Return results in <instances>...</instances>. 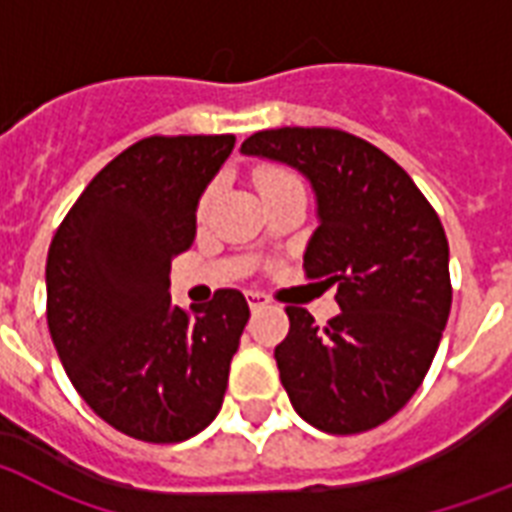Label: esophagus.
I'll return each mask as SVG.
<instances>
[{"instance_id": "34e87169", "label": "esophagus", "mask_w": 512, "mask_h": 512, "mask_svg": "<svg viewBox=\"0 0 512 512\" xmlns=\"http://www.w3.org/2000/svg\"><path fill=\"white\" fill-rule=\"evenodd\" d=\"M248 307H251L253 312H256V310H267V307H272V299H269L267 293L248 291Z\"/></svg>"}]
</instances>
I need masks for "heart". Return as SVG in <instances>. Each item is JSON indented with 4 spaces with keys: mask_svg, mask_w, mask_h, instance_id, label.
<instances>
[{
    "mask_svg": "<svg viewBox=\"0 0 512 512\" xmlns=\"http://www.w3.org/2000/svg\"><path fill=\"white\" fill-rule=\"evenodd\" d=\"M253 181L259 186L261 197H267V194H272L275 189L296 184L299 178L293 176L291 170L280 168V165H259V168L253 170ZM216 192H219V184H216V181L205 186V192L200 194V202H197V216H205V213H208V208H211L213 200H216Z\"/></svg>",
    "mask_w": 512,
    "mask_h": 512,
    "instance_id": "obj_1",
    "label": "heart"
}]
</instances>
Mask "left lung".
Listing matches in <instances>:
<instances>
[{
	"label": "left lung",
	"mask_w": 512,
	"mask_h": 512,
	"mask_svg": "<svg viewBox=\"0 0 512 512\" xmlns=\"http://www.w3.org/2000/svg\"><path fill=\"white\" fill-rule=\"evenodd\" d=\"M243 152L288 162L312 181L320 227L304 275L336 285L342 307L323 328L304 307H285L280 382L296 414L323 433L374 430L417 392L449 320L441 219L398 162L347 130H259Z\"/></svg>",
	"instance_id": "left-lung-1"
}]
</instances>
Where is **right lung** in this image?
<instances>
[{
	"label": "right lung",
	"mask_w": 512,
	"mask_h": 512,
	"mask_svg": "<svg viewBox=\"0 0 512 512\" xmlns=\"http://www.w3.org/2000/svg\"><path fill=\"white\" fill-rule=\"evenodd\" d=\"M235 136H149L85 186L47 251V328L74 390L114 430L178 443L211 425L251 318L235 288L170 301L202 189Z\"/></svg>",
	"instance_id": "obj_1"
}]
</instances>
